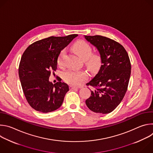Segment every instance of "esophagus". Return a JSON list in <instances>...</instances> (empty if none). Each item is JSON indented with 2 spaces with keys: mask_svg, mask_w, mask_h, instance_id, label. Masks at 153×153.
I'll list each match as a JSON object with an SVG mask.
<instances>
[{
  "mask_svg": "<svg viewBox=\"0 0 153 153\" xmlns=\"http://www.w3.org/2000/svg\"><path fill=\"white\" fill-rule=\"evenodd\" d=\"M69 88L70 90H74V89H77L79 88L78 87H76V86H73V85H70Z\"/></svg>",
  "mask_w": 153,
  "mask_h": 153,
  "instance_id": "esophagus-1",
  "label": "esophagus"
}]
</instances>
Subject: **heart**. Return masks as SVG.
Listing matches in <instances>:
<instances>
[{
  "label": "heart",
  "instance_id": "obj_1",
  "mask_svg": "<svg viewBox=\"0 0 153 153\" xmlns=\"http://www.w3.org/2000/svg\"><path fill=\"white\" fill-rule=\"evenodd\" d=\"M73 51L85 62L86 67L92 73L97 72L101 67L102 58L99 53H92L93 47L88 42L83 40L77 41L72 47ZM66 55V50H62L57 57V64L60 67L64 65V59ZM88 75L83 70H68L62 74L63 80L70 85H79L88 79Z\"/></svg>",
  "mask_w": 153,
  "mask_h": 153
}]
</instances>
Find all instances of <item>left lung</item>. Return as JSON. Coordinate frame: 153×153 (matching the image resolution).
<instances>
[{
	"label": "left lung",
	"instance_id": "8db88e82",
	"mask_svg": "<svg viewBox=\"0 0 153 153\" xmlns=\"http://www.w3.org/2000/svg\"><path fill=\"white\" fill-rule=\"evenodd\" d=\"M95 46L102 58L97 74L87 86L94 88L86 106L96 113L108 114L120 104L128 89L131 75V62L124 47L108 37L96 35L85 36Z\"/></svg>",
	"mask_w": 153,
	"mask_h": 153
}]
</instances>
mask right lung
I'll use <instances>...</instances> for the list:
<instances>
[{
  "label": "right lung",
  "mask_w": 153,
  "mask_h": 153,
  "mask_svg": "<svg viewBox=\"0 0 153 153\" xmlns=\"http://www.w3.org/2000/svg\"><path fill=\"white\" fill-rule=\"evenodd\" d=\"M77 36H51L39 40L29 45L22 56L19 79L25 98L35 110L46 113L56 110L62 105L69 91L68 85L61 82L60 78L53 84L49 77L57 70L61 50Z\"/></svg>",
  "instance_id": "add662e5"
}]
</instances>
